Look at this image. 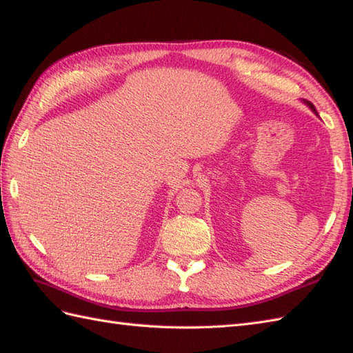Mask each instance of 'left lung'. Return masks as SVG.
<instances>
[{"instance_id":"obj_1","label":"left lung","mask_w":353,"mask_h":353,"mask_svg":"<svg viewBox=\"0 0 353 353\" xmlns=\"http://www.w3.org/2000/svg\"><path fill=\"white\" fill-rule=\"evenodd\" d=\"M305 103H307V105H309V107L312 108V112H313V113H316V114H318V112H316V108H314V105H313L312 103H309V101H305ZM318 116H319V114H318Z\"/></svg>"}]
</instances>
